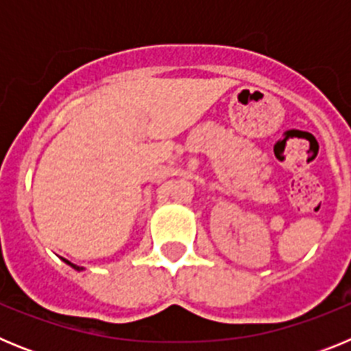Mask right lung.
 Listing matches in <instances>:
<instances>
[{
	"instance_id": "add662e5",
	"label": "right lung",
	"mask_w": 351,
	"mask_h": 351,
	"mask_svg": "<svg viewBox=\"0 0 351 351\" xmlns=\"http://www.w3.org/2000/svg\"><path fill=\"white\" fill-rule=\"evenodd\" d=\"M64 262L68 263V265H71V267L75 269V271H82V267H79V265H75V263H71V262H68V260H64Z\"/></svg>"
}]
</instances>
